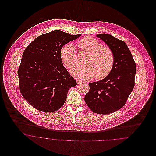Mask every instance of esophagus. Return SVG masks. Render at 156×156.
Listing matches in <instances>:
<instances>
[{"label":"esophagus","mask_w":156,"mask_h":156,"mask_svg":"<svg viewBox=\"0 0 156 156\" xmlns=\"http://www.w3.org/2000/svg\"><path fill=\"white\" fill-rule=\"evenodd\" d=\"M76 82H77V84H81L82 83V82L80 80H78L76 81Z\"/></svg>","instance_id":"obj_1"}]
</instances>
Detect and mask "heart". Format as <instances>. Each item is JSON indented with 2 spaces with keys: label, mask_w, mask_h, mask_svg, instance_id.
<instances>
[{
  "label": "heart",
  "mask_w": 156,
  "mask_h": 156,
  "mask_svg": "<svg viewBox=\"0 0 156 156\" xmlns=\"http://www.w3.org/2000/svg\"><path fill=\"white\" fill-rule=\"evenodd\" d=\"M80 51L88 54L83 65L71 70L72 74L79 80H87L94 77L102 79L109 74L113 67L115 55L112 50L104 47L97 39L85 37L78 43ZM60 56L64 64L71 69L76 64V51L71 44L65 45L60 51Z\"/></svg>",
  "instance_id": "b5f03b06"
}]
</instances>
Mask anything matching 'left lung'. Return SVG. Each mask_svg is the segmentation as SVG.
<instances>
[{
	"label": "left lung",
	"instance_id": "obj_1",
	"mask_svg": "<svg viewBox=\"0 0 156 156\" xmlns=\"http://www.w3.org/2000/svg\"><path fill=\"white\" fill-rule=\"evenodd\" d=\"M97 37L112 50L115 62L106 77L89 82L85 101L92 111L106 115L119 110L126 104L134 87L136 63L123 41L107 34H98Z\"/></svg>",
	"mask_w": 156,
	"mask_h": 156
}]
</instances>
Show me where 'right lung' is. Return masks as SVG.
<instances>
[{
	"label": "right lung",
	"instance_id": "right-lung-1",
	"mask_svg": "<svg viewBox=\"0 0 156 156\" xmlns=\"http://www.w3.org/2000/svg\"><path fill=\"white\" fill-rule=\"evenodd\" d=\"M80 36L52 31L37 37L24 50L18 69L19 88L23 97L38 111L58 110L69 89L77 85L63 66L60 51Z\"/></svg>",
	"mask_w": 156,
	"mask_h": 156
}]
</instances>
